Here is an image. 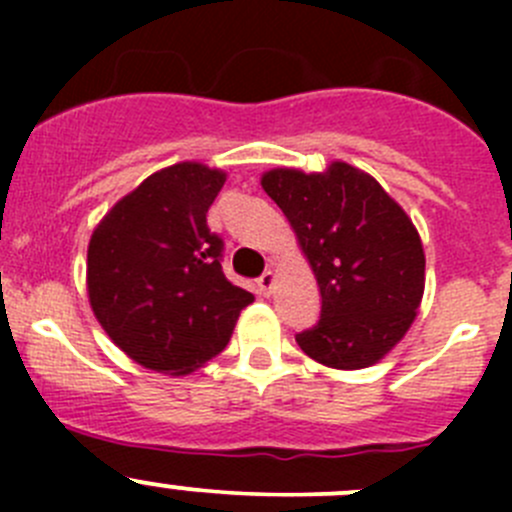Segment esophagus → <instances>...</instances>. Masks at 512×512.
<instances>
[{
	"instance_id": "obj_1",
	"label": "esophagus",
	"mask_w": 512,
	"mask_h": 512,
	"mask_svg": "<svg viewBox=\"0 0 512 512\" xmlns=\"http://www.w3.org/2000/svg\"><path fill=\"white\" fill-rule=\"evenodd\" d=\"M275 282H277L275 272L265 270L260 277H257V292L265 294V297H267V294H272V289H275Z\"/></svg>"
}]
</instances>
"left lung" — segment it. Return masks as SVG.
<instances>
[{
	"label": "left lung",
	"instance_id": "left-lung-1",
	"mask_svg": "<svg viewBox=\"0 0 512 512\" xmlns=\"http://www.w3.org/2000/svg\"><path fill=\"white\" fill-rule=\"evenodd\" d=\"M262 188L292 223L317 277L322 312L297 344L332 369H364L406 334L423 297L421 237L371 175L277 168Z\"/></svg>",
	"mask_w": 512,
	"mask_h": 512
}]
</instances>
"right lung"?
Listing matches in <instances>:
<instances>
[{"mask_svg": "<svg viewBox=\"0 0 512 512\" xmlns=\"http://www.w3.org/2000/svg\"><path fill=\"white\" fill-rule=\"evenodd\" d=\"M223 183L200 163L170 165L118 200L91 235V307L146 369L185 374L213 359L255 299L225 277V242L208 227Z\"/></svg>", "mask_w": 512, "mask_h": 512, "instance_id": "right-lung-1", "label": "right lung"}]
</instances>
